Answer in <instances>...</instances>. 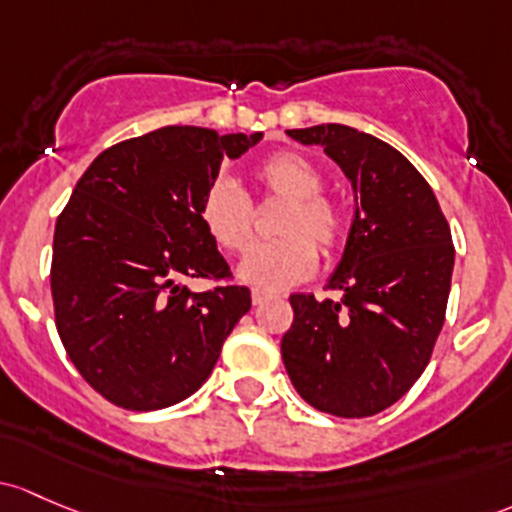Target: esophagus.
Masks as SVG:
<instances>
[{"mask_svg":"<svg viewBox=\"0 0 512 512\" xmlns=\"http://www.w3.org/2000/svg\"><path fill=\"white\" fill-rule=\"evenodd\" d=\"M267 299H270V294H267V292H260V289H255V292H252V304H255V306L265 304Z\"/></svg>","mask_w":512,"mask_h":512,"instance_id":"esophagus-1","label":"esophagus"}]
</instances>
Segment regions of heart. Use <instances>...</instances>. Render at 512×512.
Returning a JSON list of instances; mask_svg holds the SVG:
<instances>
[{
	"label": "heart",
	"mask_w": 512,
	"mask_h": 512,
	"mask_svg": "<svg viewBox=\"0 0 512 512\" xmlns=\"http://www.w3.org/2000/svg\"><path fill=\"white\" fill-rule=\"evenodd\" d=\"M257 186L265 196L284 198L277 235L282 238L260 242L240 262V279L257 289L277 292L294 287L314 274L316 247L333 255L343 242V215L336 203L321 196L324 174L309 157L299 152H277L255 169ZM203 225L223 250H245L252 238L255 208L235 181L218 176L206 186L198 206Z\"/></svg>",
	"instance_id": "obj_1"
}]
</instances>
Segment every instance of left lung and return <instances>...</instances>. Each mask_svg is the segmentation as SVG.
Here are the masks:
<instances>
[{
  "instance_id": "1",
  "label": "left lung",
  "mask_w": 512,
  "mask_h": 512,
  "mask_svg": "<svg viewBox=\"0 0 512 512\" xmlns=\"http://www.w3.org/2000/svg\"><path fill=\"white\" fill-rule=\"evenodd\" d=\"M319 144L355 193L346 250L328 289L292 294L282 338L292 385L316 410L370 417L395 405L432 358L449 301L454 245L437 196L395 147L346 125L287 129Z\"/></svg>"
}]
</instances>
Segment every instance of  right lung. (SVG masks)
<instances>
[{
	"instance_id": "right-lung-1",
	"label": "right lung",
	"mask_w": 512,
	"mask_h": 512,
	"mask_svg": "<svg viewBox=\"0 0 512 512\" xmlns=\"http://www.w3.org/2000/svg\"><path fill=\"white\" fill-rule=\"evenodd\" d=\"M262 139L161 127L105 149L56 220V328L85 383L112 405L164 410L211 375L250 311V289L191 292L188 277L230 279L198 206L220 161Z\"/></svg>"
}]
</instances>
